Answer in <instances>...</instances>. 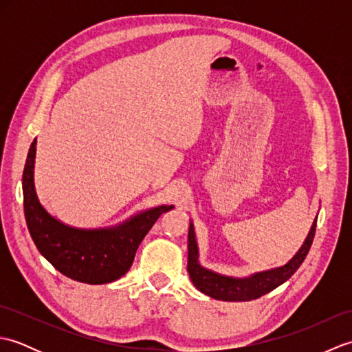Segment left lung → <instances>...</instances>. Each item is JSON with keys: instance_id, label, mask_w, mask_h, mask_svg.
I'll use <instances>...</instances> for the list:
<instances>
[{"instance_id": "left-lung-1", "label": "left lung", "mask_w": 352, "mask_h": 352, "mask_svg": "<svg viewBox=\"0 0 352 352\" xmlns=\"http://www.w3.org/2000/svg\"><path fill=\"white\" fill-rule=\"evenodd\" d=\"M316 221L313 222L310 233L305 239L301 250L296 252V256L292 258L287 265L283 267L272 269L267 272H260L250 276V278H231V276L218 275L212 271H207L198 263V246L195 241V231L190 223L189 227V256H188V272L190 275L192 283L195 284L198 290L203 294L222 301H251L266 295L267 292L274 290L289 280L296 272V269L301 266L304 258L307 257L310 246L315 239Z\"/></svg>"}]
</instances>
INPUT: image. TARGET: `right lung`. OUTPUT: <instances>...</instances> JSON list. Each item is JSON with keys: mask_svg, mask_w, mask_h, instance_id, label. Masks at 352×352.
I'll use <instances>...</instances> for the list:
<instances>
[{"mask_svg": "<svg viewBox=\"0 0 352 352\" xmlns=\"http://www.w3.org/2000/svg\"><path fill=\"white\" fill-rule=\"evenodd\" d=\"M36 139L27 155L22 192L27 227L36 248L58 272L87 283H111L129 272L142 239L163 212L174 206H160L134 216L110 230H77L52 218L39 204L33 183Z\"/></svg>", "mask_w": 352, "mask_h": 352, "instance_id": "right-lung-1", "label": "right lung"}]
</instances>
